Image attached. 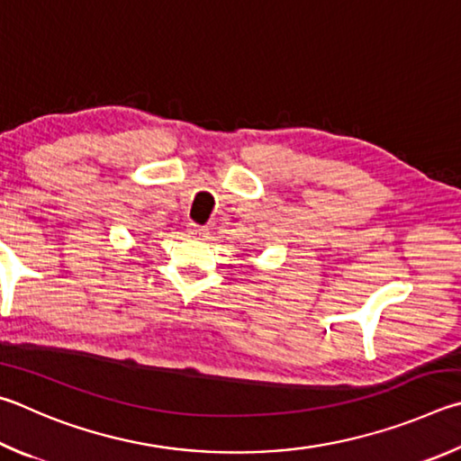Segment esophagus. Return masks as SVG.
Wrapping results in <instances>:
<instances>
[{"mask_svg": "<svg viewBox=\"0 0 461 461\" xmlns=\"http://www.w3.org/2000/svg\"><path fill=\"white\" fill-rule=\"evenodd\" d=\"M185 232H188V237H192V239H208V235H210V230L206 229V226H200V224H188Z\"/></svg>", "mask_w": 461, "mask_h": 461, "instance_id": "34e87169", "label": "esophagus"}]
</instances>
